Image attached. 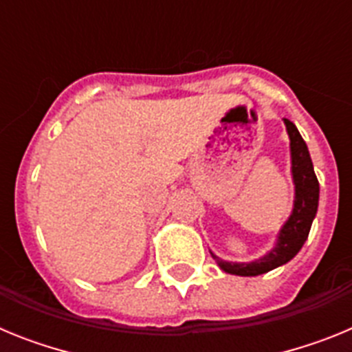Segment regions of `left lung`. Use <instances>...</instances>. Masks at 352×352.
Listing matches in <instances>:
<instances>
[{"label": "left lung", "instance_id": "1", "mask_svg": "<svg viewBox=\"0 0 352 352\" xmlns=\"http://www.w3.org/2000/svg\"><path fill=\"white\" fill-rule=\"evenodd\" d=\"M284 123L289 133V141H291V173L292 182H294L292 213L287 222L282 226L275 247L259 259L252 261V263H229L211 252V256L217 261L220 270L231 273V275L257 276L289 263L307 241L310 227L316 219L317 206H319V182L314 173L312 158H310L309 148L298 132L296 125L287 118H284Z\"/></svg>", "mask_w": 352, "mask_h": 352}]
</instances>
